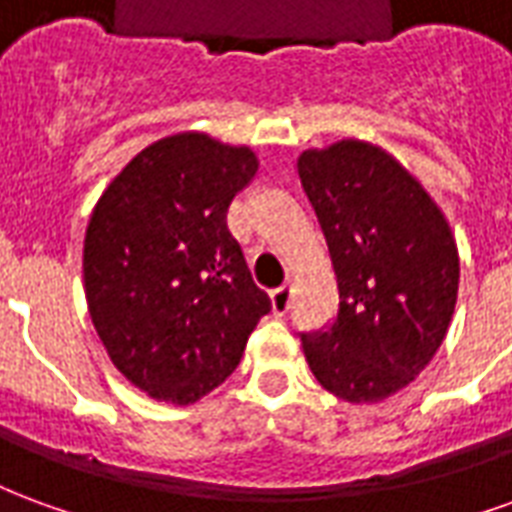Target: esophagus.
Listing matches in <instances>:
<instances>
[{
  "mask_svg": "<svg viewBox=\"0 0 512 512\" xmlns=\"http://www.w3.org/2000/svg\"><path fill=\"white\" fill-rule=\"evenodd\" d=\"M290 296H293L290 282H285L282 288L271 290V310H274V315H285L290 310Z\"/></svg>",
  "mask_w": 512,
  "mask_h": 512,
  "instance_id": "obj_1",
  "label": "esophagus"
}]
</instances>
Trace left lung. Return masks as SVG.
Segmentation results:
<instances>
[{
  "label": "left lung",
  "mask_w": 512,
  "mask_h": 512,
  "mask_svg": "<svg viewBox=\"0 0 512 512\" xmlns=\"http://www.w3.org/2000/svg\"><path fill=\"white\" fill-rule=\"evenodd\" d=\"M299 178L340 290L332 329L301 337L307 365L345 403H381L406 389L447 337L461 277L450 222L373 142L304 150Z\"/></svg>",
  "instance_id": "obj_1"
}]
</instances>
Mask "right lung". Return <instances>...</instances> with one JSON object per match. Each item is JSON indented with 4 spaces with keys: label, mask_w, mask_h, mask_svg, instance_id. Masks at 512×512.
Returning a JSON list of instances; mask_svg holds the SVG:
<instances>
[{
    "label": "right lung",
    "mask_w": 512,
    "mask_h": 512,
    "mask_svg": "<svg viewBox=\"0 0 512 512\" xmlns=\"http://www.w3.org/2000/svg\"><path fill=\"white\" fill-rule=\"evenodd\" d=\"M257 167L252 147L183 131L139 150L95 202L87 310L112 365L153 400L189 406L213 392L271 310L227 230Z\"/></svg>",
    "instance_id": "obj_1"
}]
</instances>
